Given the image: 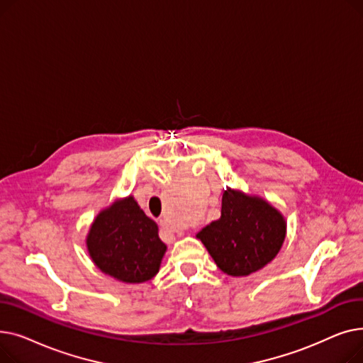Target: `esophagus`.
Returning <instances> with one entry per match:
<instances>
[{
    "label": "esophagus",
    "instance_id": "1",
    "mask_svg": "<svg viewBox=\"0 0 363 363\" xmlns=\"http://www.w3.org/2000/svg\"><path fill=\"white\" fill-rule=\"evenodd\" d=\"M159 225L162 226V230H164L166 233H175V231H177V230H175V226H172V223H170V222H169L166 218L160 219Z\"/></svg>",
    "mask_w": 363,
    "mask_h": 363
}]
</instances>
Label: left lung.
<instances>
[{"label":"left lung","instance_id":"obj_1","mask_svg":"<svg viewBox=\"0 0 363 363\" xmlns=\"http://www.w3.org/2000/svg\"><path fill=\"white\" fill-rule=\"evenodd\" d=\"M287 223L277 208L256 196L228 188L220 218L197 234L218 268L247 277L268 264L281 250Z\"/></svg>","mask_w":363,"mask_h":363}]
</instances>
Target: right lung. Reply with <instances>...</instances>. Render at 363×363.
Listing matches in <instances>:
<instances>
[{"mask_svg": "<svg viewBox=\"0 0 363 363\" xmlns=\"http://www.w3.org/2000/svg\"><path fill=\"white\" fill-rule=\"evenodd\" d=\"M86 249L97 268L126 284H140L159 272L166 244L157 223L132 196L116 200L94 219Z\"/></svg>", "mask_w": 363, "mask_h": 363, "instance_id": "add662e5", "label": "right lung"}]
</instances>
